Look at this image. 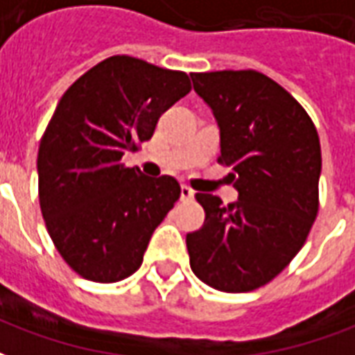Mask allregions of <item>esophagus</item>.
<instances>
[{"label": "esophagus", "instance_id": "obj_1", "mask_svg": "<svg viewBox=\"0 0 355 355\" xmlns=\"http://www.w3.org/2000/svg\"><path fill=\"white\" fill-rule=\"evenodd\" d=\"M180 198L182 200H193V190L190 188V186L182 184L180 186Z\"/></svg>", "mask_w": 355, "mask_h": 355}]
</instances>
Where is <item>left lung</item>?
Masks as SVG:
<instances>
[{
	"instance_id": "1",
	"label": "left lung",
	"mask_w": 355,
	"mask_h": 355,
	"mask_svg": "<svg viewBox=\"0 0 355 355\" xmlns=\"http://www.w3.org/2000/svg\"><path fill=\"white\" fill-rule=\"evenodd\" d=\"M220 127L218 163L239 200L196 193L205 223L186 236L190 268L224 293L266 285L297 257L320 211L321 146L298 101L257 70L190 73Z\"/></svg>"
}]
</instances>
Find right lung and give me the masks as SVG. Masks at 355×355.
<instances>
[{"mask_svg":"<svg viewBox=\"0 0 355 355\" xmlns=\"http://www.w3.org/2000/svg\"><path fill=\"white\" fill-rule=\"evenodd\" d=\"M190 89L186 72L116 55L58 101L40 142L37 192L53 243L81 277L116 283L142 264L180 184L144 177L123 155L152 139L159 116Z\"/></svg>","mask_w":355,"mask_h":355,"instance_id":"1","label":"right lung"}]
</instances>
